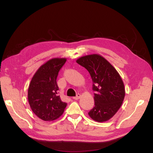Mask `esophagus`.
Wrapping results in <instances>:
<instances>
[{"instance_id":"34e87169","label":"esophagus","mask_w":153,"mask_h":153,"mask_svg":"<svg viewBox=\"0 0 153 153\" xmlns=\"http://www.w3.org/2000/svg\"><path fill=\"white\" fill-rule=\"evenodd\" d=\"M81 96H82V95H81V94L78 93V94H77V95H76V97H73V99H75V100H78V99L80 98V97H81Z\"/></svg>"}]
</instances>
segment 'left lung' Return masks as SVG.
Listing matches in <instances>:
<instances>
[{"mask_svg": "<svg viewBox=\"0 0 153 153\" xmlns=\"http://www.w3.org/2000/svg\"><path fill=\"white\" fill-rule=\"evenodd\" d=\"M76 62L87 69L93 81L95 106L88 113L95 121H108L121 107L125 97L124 84L112 65L101 55L79 58Z\"/></svg>", "mask_w": 153, "mask_h": 153, "instance_id": "left-lung-1", "label": "left lung"}]
</instances>
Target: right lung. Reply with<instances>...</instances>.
<instances>
[{
    "label": "right lung",
    "mask_w": 153,
    "mask_h": 153,
    "mask_svg": "<svg viewBox=\"0 0 153 153\" xmlns=\"http://www.w3.org/2000/svg\"><path fill=\"white\" fill-rule=\"evenodd\" d=\"M66 62L65 58H54L37 70L28 88L27 99L31 109L44 121H53L62 114L67 103L58 95V71Z\"/></svg>",
    "instance_id": "obj_1"
}]
</instances>
